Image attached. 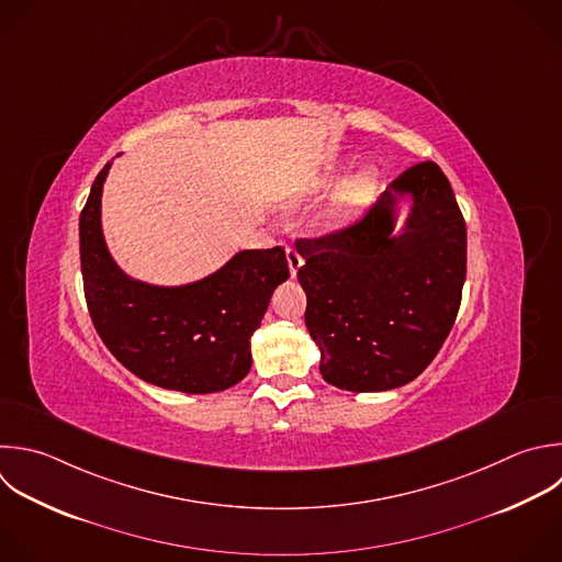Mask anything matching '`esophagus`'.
Returning a JSON list of instances; mask_svg holds the SVG:
<instances>
[{
  "instance_id": "obj_1",
  "label": "esophagus",
  "mask_w": 562,
  "mask_h": 562,
  "mask_svg": "<svg viewBox=\"0 0 562 562\" xmlns=\"http://www.w3.org/2000/svg\"><path fill=\"white\" fill-rule=\"evenodd\" d=\"M285 255H288V266H290V274L292 277H296V272H299V268L303 266V257H301V252L294 248V246H285Z\"/></svg>"
}]
</instances>
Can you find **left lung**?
Masks as SVG:
<instances>
[{
	"label": "left lung",
	"instance_id": "1",
	"mask_svg": "<svg viewBox=\"0 0 562 562\" xmlns=\"http://www.w3.org/2000/svg\"><path fill=\"white\" fill-rule=\"evenodd\" d=\"M414 209L391 238L392 204ZM296 277L323 378L345 391H386L415 380L448 338L465 281V222L443 171L424 160L402 171L353 224L303 239Z\"/></svg>",
	"mask_w": 562,
	"mask_h": 562
}]
</instances>
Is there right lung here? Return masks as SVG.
I'll use <instances>...</instances> for the list:
<instances>
[{"mask_svg": "<svg viewBox=\"0 0 562 562\" xmlns=\"http://www.w3.org/2000/svg\"><path fill=\"white\" fill-rule=\"evenodd\" d=\"M97 176L79 220L83 290L92 323L114 358L140 380L182 393L224 391L250 371V336L290 277L285 250H244L215 274L182 288L134 281L112 261L101 231Z\"/></svg>", "mask_w": 562, "mask_h": 562, "instance_id": "add662e5", "label": "right lung"}]
</instances>
